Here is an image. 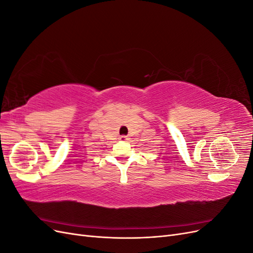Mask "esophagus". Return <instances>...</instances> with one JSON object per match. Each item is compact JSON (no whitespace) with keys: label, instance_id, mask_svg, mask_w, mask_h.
<instances>
[{"label":"esophagus","instance_id":"1","mask_svg":"<svg viewBox=\"0 0 253 253\" xmlns=\"http://www.w3.org/2000/svg\"><path fill=\"white\" fill-rule=\"evenodd\" d=\"M120 139H121V140H126V139H127V137H126V136H121V137H120Z\"/></svg>","mask_w":253,"mask_h":253}]
</instances>
